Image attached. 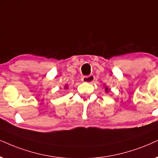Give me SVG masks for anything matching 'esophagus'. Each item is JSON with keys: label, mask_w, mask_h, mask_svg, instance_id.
<instances>
[{"label": "esophagus", "mask_w": 158, "mask_h": 158, "mask_svg": "<svg viewBox=\"0 0 158 158\" xmlns=\"http://www.w3.org/2000/svg\"><path fill=\"white\" fill-rule=\"evenodd\" d=\"M81 81H84V82H87V83H93L94 81H95V77L93 75H89L87 76V77H85L81 79Z\"/></svg>", "instance_id": "1"}]
</instances>
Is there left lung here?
I'll return each instance as SVG.
<instances>
[{
	"mask_svg": "<svg viewBox=\"0 0 158 158\" xmlns=\"http://www.w3.org/2000/svg\"><path fill=\"white\" fill-rule=\"evenodd\" d=\"M105 91L106 93H109V91H110V89H109V87H106V86H105Z\"/></svg>",
	"mask_w": 158,
	"mask_h": 158,
	"instance_id": "left-lung-1",
	"label": "left lung"
}]
</instances>
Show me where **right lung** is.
Returning <instances> with one entry per match:
<instances>
[{
  "instance_id": "1",
  "label": "right lung",
  "mask_w": 158,
  "mask_h": 158,
  "mask_svg": "<svg viewBox=\"0 0 158 158\" xmlns=\"http://www.w3.org/2000/svg\"><path fill=\"white\" fill-rule=\"evenodd\" d=\"M65 89H68V85L65 86Z\"/></svg>"
}]
</instances>
